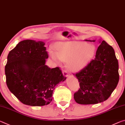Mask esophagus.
Masks as SVG:
<instances>
[{
	"label": "esophagus",
	"mask_w": 125,
	"mask_h": 125,
	"mask_svg": "<svg viewBox=\"0 0 125 125\" xmlns=\"http://www.w3.org/2000/svg\"><path fill=\"white\" fill-rule=\"evenodd\" d=\"M62 74L65 77H66L69 76V74L68 73H67V71L66 70H62Z\"/></svg>",
	"instance_id": "obj_1"
}]
</instances>
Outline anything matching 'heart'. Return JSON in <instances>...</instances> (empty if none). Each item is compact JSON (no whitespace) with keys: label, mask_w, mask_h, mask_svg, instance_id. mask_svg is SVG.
Returning <instances> with one entry per match:
<instances>
[{"label":"heart","mask_w":125,"mask_h":125,"mask_svg":"<svg viewBox=\"0 0 125 125\" xmlns=\"http://www.w3.org/2000/svg\"><path fill=\"white\" fill-rule=\"evenodd\" d=\"M55 52L49 50L51 58L57 63L67 62L71 71L77 72L87 66L96 54V47L93 44L78 41H67L57 42Z\"/></svg>","instance_id":"1"}]
</instances>
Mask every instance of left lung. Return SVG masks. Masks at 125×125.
Listing matches in <instances>:
<instances>
[{"mask_svg": "<svg viewBox=\"0 0 125 125\" xmlns=\"http://www.w3.org/2000/svg\"><path fill=\"white\" fill-rule=\"evenodd\" d=\"M99 42L95 59L75 75L80 87L73 95L77 104L90 105L105 101L119 81L118 62L114 49L105 41Z\"/></svg>", "mask_w": 125, "mask_h": 125, "instance_id": "8db88e82", "label": "left lung"}]
</instances>
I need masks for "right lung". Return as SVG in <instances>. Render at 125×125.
<instances>
[{
  "label": "right lung",
  "instance_id": "right-lung-1",
  "mask_svg": "<svg viewBox=\"0 0 125 125\" xmlns=\"http://www.w3.org/2000/svg\"><path fill=\"white\" fill-rule=\"evenodd\" d=\"M43 42L25 40L9 52L5 67L10 91L22 104L32 106L48 105L55 87L66 79L56 67L45 65L49 58Z\"/></svg>",
  "mask_w": 125,
  "mask_h": 125
}]
</instances>
